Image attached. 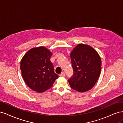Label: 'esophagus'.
<instances>
[{"label": "esophagus", "mask_w": 123, "mask_h": 123, "mask_svg": "<svg viewBox=\"0 0 123 123\" xmlns=\"http://www.w3.org/2000/svg\"><path fill=\"white\" fill-rule=\"evenodd\" d=\"M59 76H62V77L65 76V72H62L61 74H59Z\"/></svg>", "instance_id": "34e87169"}]
</instances>
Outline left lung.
<instances>
[{
  "mask_svg": "<svg viewBox=\"0 0 123 123\" xmlns=\"http://www.w3.org/2000/svg\"><path fill=\"white\" fill-rule=\"evenodd\" d=\"M73 74L68 80L71 88L83 92L89 90L97 81L101 71L100 57L93 48L79 44L71 53Z\"/></svg>",
  "mask_w": 123,
  "mask_h": 123,
  "instance_id": "left-lung-1",
  "label": "left lung"
}]
</instances>
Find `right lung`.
<instances>
[{
  "label": "right lung",
  "instance_id": "add662e5",
  "mask_svg": "<svg viewBox=\"0 0 123 123\" xmlns=\"http://www.w3.org/2000/svg\"><path fill=\"white\" fill-rule=\"evenodd\" d=\"M51 55L46 48L39 47L30 50L21 59L22 76L28 86L34 91L39 93L46 91L58 77L50 61Z\"/></svg>",
  "mask_w": 123,
  "mask_h": 123
}]
</instances>
